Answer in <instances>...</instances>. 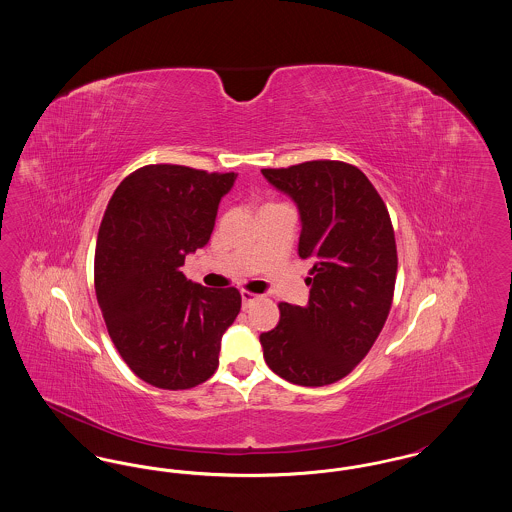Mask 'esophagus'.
<instances>
[{
    "label": "esophagus",
    "instance_id": "obj_1",
    "mask_svg": "<svg viewBox=\"0 0 512 512\" xmlns=\"http://www.w3.org/2000/svg\"><path fill=\"white\" fill-rule=\"evenodd\" d=\"M259 299V295H255V293L251 292H242V305H244V309H247L253 301H257Z\"/></svg>",
    "mask_w": 512,
    "mask_h": 512
}]
</instances>
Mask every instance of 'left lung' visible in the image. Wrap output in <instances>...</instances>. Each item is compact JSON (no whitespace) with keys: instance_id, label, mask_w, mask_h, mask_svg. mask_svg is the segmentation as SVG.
<instances>
[{"instance_id":"1","label":"left lung","mask_w":512,"mask_h":512,"mask_svg":"<svg viewBox=\"0 0 512 512\" xmlns=\"http://www.w3.org/2000/svg\"><path fill=\"white\" fill-rule=\"evenodd\" d=\"M292 197L299 257L311 259L309 305L280 303V322L259 336L268 368L297 386H328L363 361L390 313L397 249L390 213L363 172L341 161L263 169Z\"/></svg>"}]
</instances>
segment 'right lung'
Here are the masks:
<instances>
[{"mask_svg": "<svg viewBox=\"0 0 512 512\" xmlns=\"http://www.w3.org/2000/svg\"><path fill=\"white\" fill-rule=\"evenodd\" d=\"M234 172L147 165L111 197L96 245V295L124 363L147 384L188 390L219 366L220 341L236 320V288L188 280L186 255L209 244Z\"/></svg>", "mask_w": 512, "mask_h": 512, "instance_id": "1", "label": "right lung"}]
</instances>
